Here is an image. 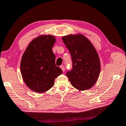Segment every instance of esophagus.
<instances>
[{
  "instance_id": "34e87169",
  "label": "esophagus",
  "mask_w": 126,
  "mask_h": 126,
  "mask_svg": "<svg viewBox=\"0 0 126 126\" xmlns=\"http://www.w3.org/2000/svg\"><path fill=\"white\" fill-rule=\"evenodd\" d=\"M60 67H61L62 70L63 72L64 71V65H61V66H60Z\"/></svg>"
}]
</instances>
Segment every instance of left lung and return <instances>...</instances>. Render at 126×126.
Masks as SVG:
<instances>
[{"mask_svg": "<svg viewBox=\"0 0 126 126\" xmlns=\"http://www.w3.org/2000/svg\"><path fill=\"white\" fill-rule=\"evenodd\" d=\"M62 40L72 58V69L67 73L71 84L80 91L93 87L100 72V59L94 46L81 33L64 36Z\"/></svg>", "mask_w": 126, "mask_h": 126, "instance_id": "obj_1", "label": "left lung"}]
</instances>
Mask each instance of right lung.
I'll use <instances>...</instances> for the list:
<instances>
[{
	"label": "right lung",
	"mask_w": 126,
	"mask_h": 126,
	"mask_svg": "<svg viewBox=\"0 0 126 126\" xmlns=\"http://www.w3.org/2000/svg\"><path fill=\"white\" fill-rule=\"evenodd\" d=\"M55 41L53 35H39L30 42L23 54L20 62L23 80L35 93L47 91L54 85L55 79L63 73L55 64L52 49Z\"/></svg>",
	"instance_id": "add662e5"
}]
</instances>
